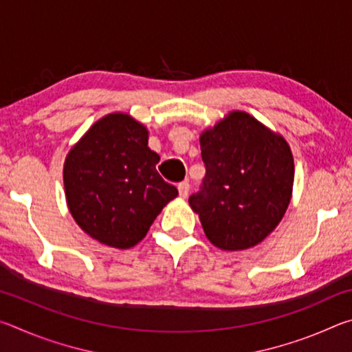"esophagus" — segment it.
<instances>
[{
    "label": "esophagus",
    "mask_w": 352,
    "mask_h": 352,
    "mask_svg": "<svg viewBox=\"0 0 352 352\" xmlns=\"http://www.w3.org/2000/svg\"><path fill=\"white\" fill-rule=\"evenodd\" d=\"M178 192H180V197L186 199L188 194H189V183L188 182L178 183Z\"/></svg>",
    "instance_id": "esophagus-1"
}]
</instances>
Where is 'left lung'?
I'll return each mask as SVG.
<instances>
[{
	"label": "left lung",
	"instance_id": "obj_1",
	"mask_svg": "<svg viewBox=\"0 0 352 352\" xmlns=\"http://www.w3.org/2000/svg\"><path fill=\"white\" fill-rule=\"evenodd\" d=\"M205 177L189 197L205 234L222 250H245L269 236L287 210L294 157L279 135L233 111L200 136Z\"/></svg>",
	"mask_w": 352,
	"mask_h": 352
}]
</instances>
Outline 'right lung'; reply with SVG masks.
I'll return each instance as SVG.
<instances>
[{
  "instance_id": "1",
  "label": "right lung",
  "mask_w": 352,
  "mask_h": 352,
  "mask_svg": "<svg viewBox=\"0 0 352 352\" xmlns=\"http://www.w3.org/2000/svg\"><path fill=\"white\" fill-rule=\"evenodd\" d=\"M147 130L122 113L98 121L71 148L65 192L77 225L93 239L130 248L147 234L178 190L158 174Z\"/></svg>"
}]
</instances>
